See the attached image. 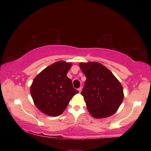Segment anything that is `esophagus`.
Here are the masks:
<instances>
[{
  "instance_id": "obj_1",
  "label": "esophagus",
  "mask_w": 151,
  "mask_h": 151,
  "mask_svg": "<svg viewBox=\"0 0 151 151\" xmlns=\"http://www.w3.org/2000/svg\"><path fill=\"white\" fill-rule=\"evenodd\" d=\"M78 90V91H79V93H80L82 91V87H80Z\"/></svg>"
}]
</instances>
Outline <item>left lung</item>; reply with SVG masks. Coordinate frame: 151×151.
Returning <instances> with one entry per match:
<instances>
[{
	"instance_id": "1",
	"label": "left lung",
	"mask_w": 151,
	"mask_h": 151,
	"mask_svg": "<svg viewBox=\"0 0 151 151\" xmlns=\"http://www.w3.org/2000/svg\"><path fill=\"white\" fill-rule=\"evenodd\" d=\"M86 77L81 92L88 112L95 118H104L114 114L124 99L123 88L110 70L97 62L80 63Z\"/></svg>"
}]
</instances>
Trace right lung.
<instances>
[{
  "mask_svg": "<svg viewBox=\"0 0 151 151\" xmlns=\"http://www.w3.org/2000/svg\"><path fill=\"white\" fill-rule=\"evenodd\" d=\"M71 65V63L58 61L43 69L33 80L31 96L42 113L49 116H58L74 95L79 93L67 76Z\"/></svg>",
  "mask_w": 151,
  "mask_h": 151,
  "instance_id": "add662e5",
  "label": "right lung"
}]
</instances>
